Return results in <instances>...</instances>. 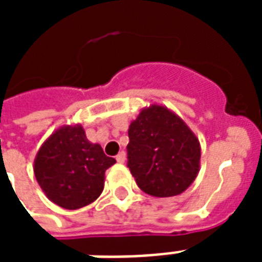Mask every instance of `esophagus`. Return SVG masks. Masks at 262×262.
<instances>
[{
  "label": "esophagus",
  "instance_id": "esophagus-1",
  "mask_svg": "<svg viewBox=\"0 0 262 262\" xmlns=\"http://www.w3.org/2000/svg\"><path fill=\"white\" fill-rule=\"evenodd\" d=\"M115 159H117V162H118V163H125V160H126V154H125L123 151H121L118 155H117V158H115Z\"/></svg>",
  "mask_w": 262,
  "mask_h": 262
}]
</instances>
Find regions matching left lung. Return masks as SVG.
Returning a JSON list of instances; mask_svg holds the SVG:
<instances>
[{
	"label": "left lung",
	"instance_id": "1",
	"mask_svg": "<svg viewBox=\"0 0 262 262\" xmlns=\"http://www.w3.org/2000/svg\"><path fill=\"white\" fill-rule=\"evenodd\" d=\"M127 167L143 191L172 197L186 190L200 171L201 147L179 115L152 103L129 125Z\"/></svg>",
	"mask_w": 262,
	"mask_h": 262
}]
</instances>
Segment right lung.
Here are the masks:
<instances>
[{
	"label": "right lung",
	"instance_id": "right-lung-1",
	"mask_svg": "<svg viewBox=\"0 0 262 262\" xmlns=\"http://www.w3.org/2000/svg\"><path fill=\"white\" fill-rule=\"evenodd\" d=\"M115 163L99 144L91 143L80 123L63 125L40 145L34 174L51 203L65 209L90 205L102 194L104 172Z\"/></svg>",
	"mask_w": 262,
	"mask_h": 262
}]
</instances>
